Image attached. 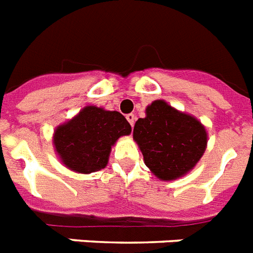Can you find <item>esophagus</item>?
I'll use <instances>...</instances> for the list:
<instances>
[{"label":"esophagus","instance_id":"34e87169","mask_svg":"<svg viewBox=\"0 0 253 253\" xmlns=\"http://www.w3.org/2000/svg\"><path fill=\"white\" fill-rule=\"evenodd\" d=\"M126 120H128L129 124H130L131 126H133V125H134V123H135V115L128 114V115H126Z\"/></svg>","mask_w":253,"mask_h":253}]
</instances>
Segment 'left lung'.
Instances as JSON below:
<instances>
[{"mask_svg":"<svg viewBox=\"0 0 253 253\" xmlns=\"http://www.w3.org/2000/svg\"><path fill=\"white\" fill-rule=\"evenodd\" d=\"M133 138L146 166L164 181L189 173L203 156L208 141L198 119L177 111L162 99L147 106L146 118L135 122Z\"/></svg>","mask_w":253,"mask_h":253,"instance_id":"1","label":"left lung"}]
</instances>
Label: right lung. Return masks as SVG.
I'll return each mask as SVG.
<instances>
[{"mask_svg": "<svg viewBox=\"0 0 253 253\" xmlns=\"http://www.w3.org/2000/svg\"><path fill=\"white\" fill-rule=\"evenodd\" d=\"M130 131V124L120 112L86 106L55 129L53 143L67 168L89 174L107 166L115 142Z\"/></svg>", "mask_w": 253, "mask_h": 253, "instance_id": "add662e5", "label": "right lung"}]
</instances>
